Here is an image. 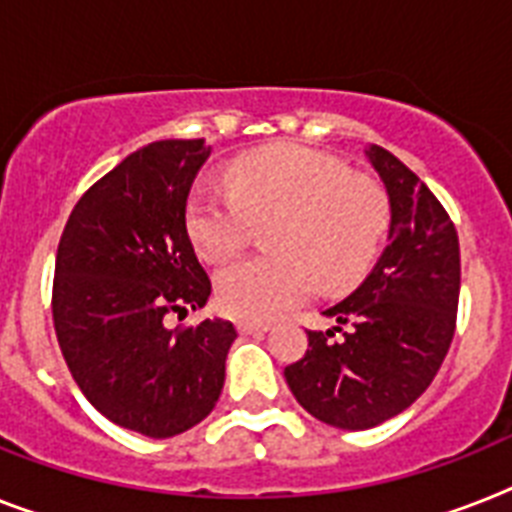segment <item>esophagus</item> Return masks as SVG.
I'll use <instances>...</instances> for the list:
<instances>
[{"label": "esophagus", "instance_id": "34e87169", "mask_svg": "<svg viewBox=\"0 0 512 512\" xmlns=\"http://www.w3.org/2000/svg\"><path fill=\"white\" fill-rule=\"evenodd\" d=\"M269 329V322H238L240 335H261Z\"/></svg>", "mask_w": 512, "mask_h": 512}]
</instances>
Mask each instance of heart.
Segmentation results:
<instances>
[{
    "label": "heart",
    "instance_id": "b5f03b06",
    "mask_svg": "<svg viewBox=\"0 0 512 512\" xmlns=\"http://www.w3.org/2000/svg\"><path fill=\"white\" fill-rule=\"evenodd\" d=\"M390 219L379 180L301 146L240 156L227 170V188L196 185L185 204L190 246L206 261L230 256L269 222L264 246L272 253L227 261L214 277L219 308L243 322H264L303 301L314 274L327 287L361 280Z\"/></svg>",
    "mask_w": 512,
    "mask_h": 512
}]
</instances>
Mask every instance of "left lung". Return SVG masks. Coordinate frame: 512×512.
Masks as SVG:
<instances>
[{
    "label": "left lung",
    "instance_id": "left-lung-1",
    "mask_svg": "<svg viewBox=\"0 0 512 512\" xmlns=\"http://www.w3.org/2000/svg\"><path fill=\"white\" fill-rule=\"evenodd\" d=\"M392 204L390 238L353 293L327 308L340 327L308 329V350L285 379L295 400L337 429H371L398 416L437 377L455 335L460 246L453 219L398 156L366 151Z\"/></svg>",
    "mask_w": 512,
    "mask_h": 512
}]
</instances>
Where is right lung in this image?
Returning <instances> with one entry per match:
<instances>
[{
    "instance_id": "1",
    "label": "right lung",
    "mask_w": 512,
    "mask_h": 512,
    "mask_svg": "<svg viewBox=\"0 0 512 512\" xmlns=\"http://www.w3.org/2000/svg\"><path fill=\"white\" fill-rule=\"evenodd\" d=\"M209 154L204 138L133 151L80 196L59 238L52 314L67 369L101 416L143 437H175L209 416L238 337L222 319L167 327L211 295L185 232Z\"/></svg>"
}]
</instances>
